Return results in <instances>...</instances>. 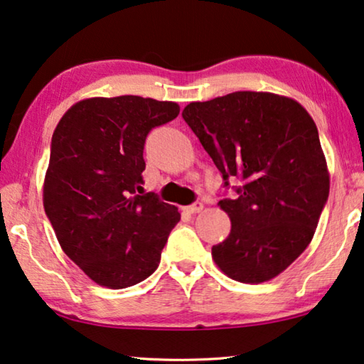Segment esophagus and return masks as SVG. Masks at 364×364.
Here are the masks:
<instances>
[{
  "label": "esophagus",
  "mask_w": 364,
  "mask_h": 364,
  "mask_svg": "<svg viewBox=\"0 0 364 364\" xmlns=\"http://www.w3.org/2000/svg\"><path fill=\"white\" fill-rule=\"evenodd\" d=\"M187 213H198L203 210V203L202 202H193L192 205H187V207H183Z\"/></svg>",
  "instance_id": "1"
}]
</instances>
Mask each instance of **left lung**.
<instances>
[{
	"mask_svg": "<svg viewBox=\"0 0 364 364\" xmlns=\"http://www.w3.org/2000/svg\"><path fill=\"white\" fill-rule=\"evenodd\" d=\"M235 198L218 205L231 231L212 256L226 276L259 284L281 274L314 238L330 178L318 129L291 98L235 92L182 112Z\"/></svg>",
	"mask_w": 364,
	"mask_h": 364,
	"instance_id": "1",
	"label": "left lung"
}]
</instances>
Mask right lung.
Returning a JSON list of instances; mask_svg holds the SVG:
<instances>
[{
    "mask_svg": "<svg viewBox=\"0 0 364 364\" xmlns=\"http://www.w3.org/2000/svg\"><path fill=\"white\" fill-rule=\"evenodd\" d=\"M178 112L177 103L134 95L88 98L52 134L46 215L65 255L100 286L149 277L181 220L177 207L141 192L147 134Z\"/></svg>",
    "mask_w": 364,
    "mask_h": 364,
    "instance_id": "right-lung-1",
    "label": "right lung"
}]
</instances>
